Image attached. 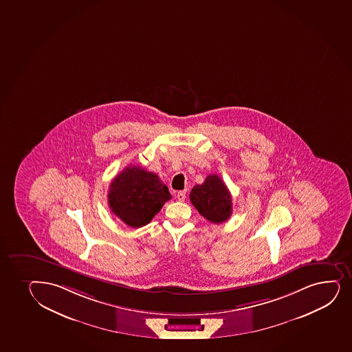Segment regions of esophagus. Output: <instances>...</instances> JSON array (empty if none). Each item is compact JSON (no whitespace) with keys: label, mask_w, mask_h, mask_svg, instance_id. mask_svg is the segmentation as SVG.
Listing matches in <instances>:
<instances>
[{"label":"esophagus","mask_w":352,"mask_h":352,"mask_svg":"<svg viewBox=\"0 0 352 352\" xmlns=\"http://www.w3.org/2000/svg\"><path fill=\"white\" fill-rule=\"evenodd\" d=\"M177 198H178L179 201H184L186 199V192L185 190H182V192H179L177 194Z\"/></svg>","instance_id":"1"}]
</instances>
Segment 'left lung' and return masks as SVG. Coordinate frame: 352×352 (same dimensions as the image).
Masks as SVG:
<instances>
[{
	"label": "left lung",
	"instance_id": "1",
	"mask_svg": "<svg viewBox=\"0 0 352 352\" xmlns=\"http://www.w3.org/2000/svg\"><path fill=\"white\" fill-rule=\"evenodd\" d=\"M190 202L202 217L213 223H222L232 215L230 190L217 174H210L201 185L194 186Z\"/></svg>",
	"mask_w": 352,
	"mask_h": 352
}]
</instances>
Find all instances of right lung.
I'll use <instances>...</instances> for the list:
<instances>
[{"label": "right lung", "mask_w": 352, "mask_h": 352, "mask_svg": "<svg viewBox=\"0 0 352 352\" xmlns=\"http://www.w3.org/2000/svg\"><path fill=\"white\" fill-rule=\"evenodd\" d=\"M172 198L157 174L140 166H130L111 182L109 207L112 213L132 228L146 226Z\"/></svg>", "instance_id": "add662e5"}]
</instances>
